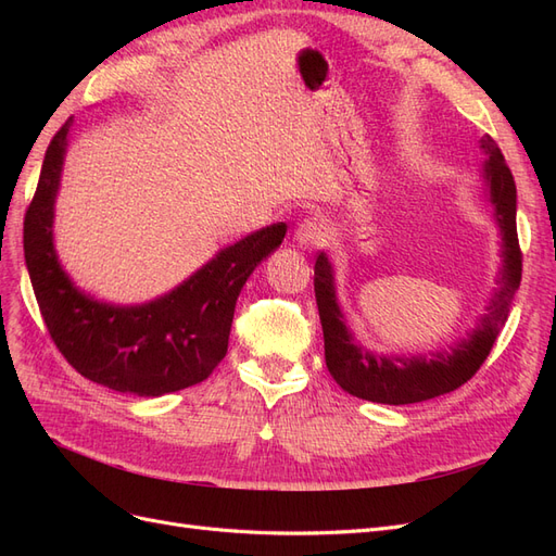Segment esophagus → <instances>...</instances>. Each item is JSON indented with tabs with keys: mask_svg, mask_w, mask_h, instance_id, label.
<instances>
[{
	"mask_svg": "<svg viewBox=\"0 0 556 556\" xmlns=\"http://www.w3.org/2000/svg\"><path fill=\"white\" fill-rule=\"evenodd\" d=\"M327 227L323 220H317V217H306V220H301L294 229V241L299 245H317L319 241L325 239Z\"/></svg>",
	"mask_w": 556,
	"mask_h": 556,
	"instance_id": "esophagus-1",
	"label": "esophagus"
}]
</instances>
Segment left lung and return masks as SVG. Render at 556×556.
Here are the masks:
<instances>
[{"label": "left lung", "mask_w": 556, "mask_h": 556, "mask_svg": "<svg viewBox=\"0 0 556 556\" xmlns=\"http://www.w3.org/2000/svg\"><path fill=\"white\" fill-rule=\"evenodd\" d=\"M480 150L486 157L480 166L482 194L492 206V217L498 227L501 268L496 290L484 315L478 319V327L468 331L466 339L450 345V350L431 352V357L380 355L355 341V333L345 325V315L339 306V296H336L333 266L327 252L317 255L313 282L319 323L325 331V362L331 378L348 394L387 403V406L419 403L457 390L476 376L490 355L519 288L521 252L517 243V188L513 174L490 134L480 139Z\"/></svg>", "instance_id": "8db88e82"}]
</instances>
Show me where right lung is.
Returning a JSON list of instances; mask_svg holds the SVG:
<instances>
[{"label": "right lung", "instance_id": "right-lung-1", "mask_svg": "<svg viewBox=\"0 0 556 556\" xmlns=\"http://www.w3.org/2000/svg\"><path fill=\"white\" fill-rule=\"evenodd\" d=\"M74 121L50 141L25 215V264L43 323L80 376L109 390L162 396L206 380L227 355L245 280L282 243L288 225H268L215 252L166 294L121 306L80 290L55 250V199Z\"/></svg>", "mask_w": 556, "mask_h": 556}]
</instances>
